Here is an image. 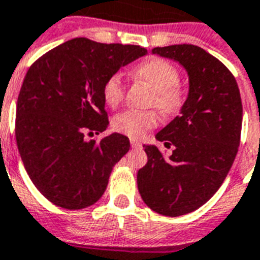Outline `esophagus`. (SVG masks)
<instances>
[{"label":"esophagus","mask_w":260,"mask_h":260,"mask_svg":"<svg viewBox=\"0 0 260 260\" xmlns=\"http://www.w3.org/2000/svg\"><path fill=\"white\" fill-rule=\"evenodd\" d=\"M129 142H131V146H132V147H134V148L142 147V144H140V142H139V140H136V139H131Z\"/></svg>","instance_id":"obj_1"}]
</instances>
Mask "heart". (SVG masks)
Instances as JSON below:
<instances>
[{"label": "heart", "mask_w": 260, "mask_h": 260, "mask_svg": "<svg viewBox=\"0 0 260 260\" xmlns=\"http://www.w3.org/2000/svg\"><path fill=\"white\" fill-rule=\"evenodd\" d=\"M136 80H142L154 91L151 106L173 114L183 108L184 91L180 87V72L170 61L151 58L139 64L132 71ZM126 86L120 73H113L105 80L102 96L109 108L120 106L125 96ZM159 117L155 110H125L113 118V128L131 138H143L146 132L156 126Z\"/></svg>", "instance_id": "b5f03b06"}]
</instances>
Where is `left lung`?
Returning <instances> with one entry per match:
<instances>
[{
	"label": "left lung",
	"instance_id": "1",
	"mask_svg": "<svg viewBox=\"0 0 260 260\" xmlns=\"http://www.w3.org/2000/svg\"><path fill=\"white\" fill-rule=\"evenodd\" d=\"M174 59L189 76V92L181 114L156 134L166 158L144 144L147 164L138 172V188L155 213L177 217L195 211L218 191L239 150L243 105L235 76L225 65L195 45L152 49Z\"/></svg>",
	"mask_w": 260,
	"mask_h": 260
}]
</instances>
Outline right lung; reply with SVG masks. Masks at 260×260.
I'll use <instances>...</instances> for the list:
<instances>
[{
  "instance_id": "add662e5",
  "label": "right lung",
  "mask_w": 260,
  "mask_h": 260,
  "mask_svg": "<svg viewBox=\"0 0 260 260\" xmlns=\"http://www.w3.org/2000/svg\"><path fill=\"white\" fill-rule=\"evenodd\" d=\"M147 54L144 47L75 38L29 67L16 108V142L31 181L62 209L94 205L129 139L112 134L87 140L109 125L102 87L110 75Z\"/></svg>"
}]
</instances>
